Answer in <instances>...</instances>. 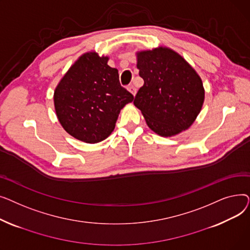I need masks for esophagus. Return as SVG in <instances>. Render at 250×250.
Here are the masks:
<instances>
[{"mask_svg":"<svg viewBox=\"0 0 250 250\" xmlns=\"http://www.w3.org/2000/svg\"><path fill=\"white\" fill-rule=\"evenodd\" d=\"M127 90L130 92V93H132L134 96L137 94V89L135 88V86L134 85H129L128 87H127Z\"/></svg>","mask_w":250,"mask_h":250,"instance_id":"34e87169","label":"esophagus"}]
</instances>
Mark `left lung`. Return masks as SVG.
I'll list each match as a JSON object with an SVG mask.
<instances>
[{
    "label": "left lung",
    "mask_w": 250,
    "mask_h": 250,
    "mask_svg": "<svg viewBox=\"0 0 250 250\" xmlns=\"http://www.w3.org/2000/svg\"><path fill=\"white\" fill-rule=\"evenodd\" d=\"M137 67L144 85L134 104L149 127L163 137L188 128L205 99L200 76L177 52L167 47L138 52Z\"/></svg>",
    "instance_id": "obj_1"
}]
</instances>
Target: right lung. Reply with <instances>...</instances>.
Returning a JSON list of instances; mask_svg holds the SVG:
<instances>
[{
  "instance_id": "1",
  "label": "right lung",
  "mask_w": 250,
  "mask_h": 250,
  "mask_svg": "<svg viewBox=\"0 0 250 250\" xmlns=\"http://www.w3.org/2000/svg\"><path fill=\"white\" fill-rule=\"evenodd\" d=\"M107 57L87 52L79 59L56 88L54 100L65 132L85 143L106 139L114 129L121 109L134 95L120 83V75Z\"/></svg>"
}]
</instances>
